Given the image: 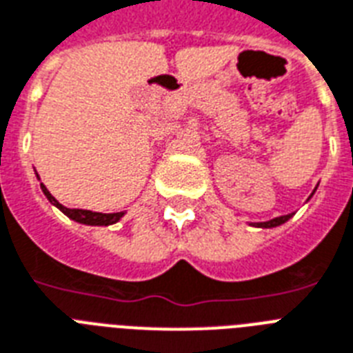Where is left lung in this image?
Masks as SVG:
<instances>
[{
	"label": "left lung",
	"mask_w": 353,
	"mask_h": 353,
	"mask_svg": "<svg viewBox=\"0 0 353 353\" xmlns=\"http://www.w3.org/2000/svg\"><path fill=\"white\" fill-rule=\"evenodd\" d=\"M315 193V190H314ZM312 193V194H314ZM312 194H310V199H312ZM293 216V213H290V215H283V216H275V219H272V221H266V222H255V224L252 225H256V228H277V225L284 224V222H288L290 219Z\"/></svg>",
	"instance_id": "1"
}]
</instances>
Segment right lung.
Listing matches in <instances>:
<instances>
[{"mask_svg":"<svg viewBox=\"0 0 353 353\" xmlns=\"http://www.w3.org/2000/svg\"><path fill=\"white\" fill-rule=\"evenodd\" d=\"M41 191H43V194L47 196V200H49L50 204L56 205L58 210L63 213V215H67L70 219V221L74 222H80V224H85V225H111V224H117L120 219L123 216V211H120V213H97V211H89V210H69V208H65V205H61L58 200L50 194V191L45 188L43 184H41Z\"/></svg>","mask_w":353,"mask_h":353,"instance_id":"right-lung-1","label":"right lung"}]
</instances>
